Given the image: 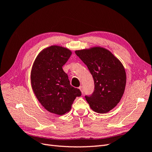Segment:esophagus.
Segmentation results:
<instances>
[{"label":"esophagus","mask_w":152,"mask_h":152,"mask_svg":"<svg viewBox=\"0 0 152 152\" xmlns=\"http://www.w3.org/2000/svg\"><path fill=\"white\" fill-rule=\"evenodd\" d=\"M79 89H80V92L82 93H84V89H83V87L82 86H80L79 87Z\"/></svg>","instance_id":"1"}]
</instances>
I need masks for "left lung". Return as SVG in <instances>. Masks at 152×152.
<instances>
[{"instance_id":"1","label":"left lung","mask_w":152,"mask_h":152,"mask_svg":"<svg viewBox=\"0 0 152 152\" xmlns=\"http://www.w3.org/2000/svg\"><path fill=\"white\" fill-rule=\"evenodd\" d=\"M77 56L87 65L94 81V91L86 99L91 108L105 113L116 107L124 94L126 73L122 63L106 48L95 46L76 50Z\"/></svg>"}]
</instances>
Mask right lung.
Returning a JSON list of instances; mask_svg holds the SVG:
<instances>
[{
	"mask_svg": "<svg viewBox=\"0 0 152 152\" xmlns=\"http://www.w3.org/2000/svg\"><path fill=\"white\" fill-rule=\"evenodd\" d=\"M66 48L53 45L44 49L34 62L31 85L39 103L48 112L58 115L68 113L79 89L72 87L62 66L72 55Z\"/></svg>",
	"mask_w": 152,
	"mask_h": 152,
	"instance_id": "1",
	"label": "right lung"
}]
</instances>
